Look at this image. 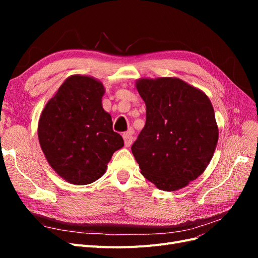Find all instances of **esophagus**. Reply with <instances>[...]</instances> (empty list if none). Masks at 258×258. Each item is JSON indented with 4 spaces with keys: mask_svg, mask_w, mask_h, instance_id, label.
Masks as SVG:
<instances>
[{
    "mask_svg": "<svg viewBox=\"0 0 258 258\" xmlns=\"http://www.w3.org/2000/svg\"><path fill=\"white\" fill-rule=\"evenodd\" d=\"M134 131L132 130H129L128 132H126V134H123L122 138H123V141H124V146L126 147H129L131 146L132 144V141H134Z\"/></svg>",
    "mask_w": 258,
    "mask_h": 258,
    "instance_id": "obj_1",
    "label": "esophagus"
}]
</instances>
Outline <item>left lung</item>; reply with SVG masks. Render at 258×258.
Here are the masks:
<instances>
[{
    "label": "left lung",
    "instance_id": "1",
    "mask_svg": "<svg viewBox=\"0 0 258 258\" xmlns=\"http://www.w3.org/2000/svg\"><path fill=\"white\" fill-rule=\"evenodd\" d=\"M146 122L131 147L142 175L174 191L205 172L218 141L212 103L206 93L176 77L139 79Z\"/></svg>",
    "mask_w": 258,
    "mask_h": 258
}]
</instances>
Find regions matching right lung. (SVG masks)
I'll list each match as a JSON object with an SVG mask.
<instances>
[{"label":"right lung","instance_id":"obj_1","mask_svg":"<svg viewBox=\"0 0 258 258\" xmlns=\"http://www.w3.org/2000/svg\"><path fill=\"white\" fill-rule=\"evenodd\" d=\"M103 84L92 76L71 75L46 103L38 120V141L59 176L87 185L102 176L114 152L123 146L104 111Z\"/></svg>","mask_w":258,"mask_h":258}]
</instances>
